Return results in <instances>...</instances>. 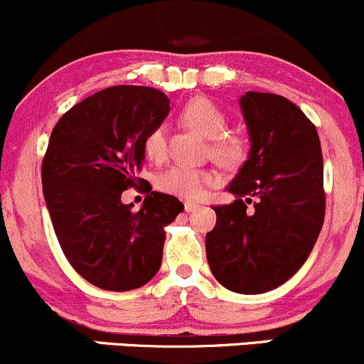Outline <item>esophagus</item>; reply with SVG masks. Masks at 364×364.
Instances as JSON below:
<instances>
[{
  "label": "esophagus",
  "mask_w": 364,
  "mask_h": 364,
  "mask_svg": "<svg viewBox=\"0 0 364 364\" xmlns=\"http://www.w3.org/2000/svg\"><path fill=\"white\" fill-rule=\"evenodd\" d=\"M200 208V205L198 203H195V202H186L185 203V210L186 212H195V210H198Z\"/></svg>",
  "instance_id": "esophagus-1"
}]
</instances>
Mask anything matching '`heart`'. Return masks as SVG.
<instances>
[{"mask_svg": "<svg viewBox=\"0 0 364 364\" xmlns=\"http://www.w3.org/2000/svg\"><path fill=\"white\" fill-rule=\"evenodd\" d=\"M181 121L200 133L205 139L212 140L210 154L219 164L237 166L246 156V141L237 135H224L228 128V118L210 99L195 97L183 107ZM145 156L150 161H162L168 152L166 128L157 127L149 133L144 141ZM215 181V174L207 169H195L188 166H173L157 176V188L166 193L179 196V198L195 200L202 196L207 185Z\"/></svg>", "mask_w": 364, "mask_h": 364, "instance_id": "1", "label": "heart"}]
</instances>
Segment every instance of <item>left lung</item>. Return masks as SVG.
Masks as SVG:
<instances>
[{
	"label": "left lung",
	"instance_id": "8db88e82",
	"mask_svg": "<svg viewBox=\"0 0 364 364\" xmlns=\"http://www.w3.org/2000/svg\"><path fill=\"white\" fill-rule=\"evenodd\" d=\"M240 107L250 152L229 183L236 196L214 207L205 236L214 277L240 294H262L298 272L323 225V157L315 124L296 104L267 92H246ZM257 200L245 214V203Z\"/></svg>",
	"mask_w": 364,
	"mask_h": 364
}]
</instances>
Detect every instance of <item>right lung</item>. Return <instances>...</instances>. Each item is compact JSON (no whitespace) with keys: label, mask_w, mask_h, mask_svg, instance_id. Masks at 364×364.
I'll list each match as a JSON object with an SVG mask.
<instances>
[{"label":"right lung","mask_w":364,"mask_h":364,"mask_svg":"<svg viewBox=\"0 0 364 364\" xmlns=\"http://www.w3.org/2000/svg\"><path fill=\"white\" fill-rule=\"evenodd\" d=\"M169 102L150 87H109L65 112L49 139L43 191L54 232L73 269L101 289L145 286L161 269L164 228L185 210L159 191L136 212L121 202L140 181L144 141Z\"/></svg>","instance_id":"right-lung-1"}]
</instances>
